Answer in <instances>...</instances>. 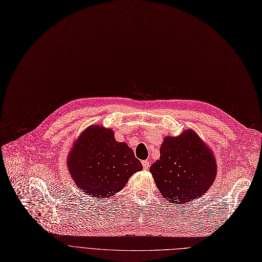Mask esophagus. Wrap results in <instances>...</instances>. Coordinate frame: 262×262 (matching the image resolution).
I'll return each mask as SVG.
<instances>
[{"label": "esophagus", "mask_w": 262, "mask_h": 262, "mask_svg": "<svg viewBox=\"0 0 262 262\" xmlns=\"http://www.w3.org/2000/svg\"><path fill=\"white\" fill-rule=\"evenodd\" d=\"M142 165H143V168H144V169H148L149 166H150L149 160H143V161H142Z\"/></svg>", "instance_id": "34e87169"}]
</instances>
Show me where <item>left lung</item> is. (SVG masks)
Masks as SVG:
<instances>
[{"instance_id": "left-lung-1", "label": "left lung", "mask_w": 262, "mask_h": 262, "mask_svg": "<svg viewBox=\"0 0 262 262\" xmlns=\"http://www.w3.org/2000/svg\"><path fill=\"white\" fill-rule=\"evenodd\" d=\"M155 184L170 203L185 204L203 196L216 177L212 151L192 130L166 137L160 157L150 166Z\"/></svg>"}]
</instances>
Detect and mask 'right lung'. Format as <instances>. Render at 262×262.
Masks as SVG:
<instances>
[{
    "instance_id": "obj_1",
    "label": "right lung",
    "mask_w": 262,
    "mask_h": 262,
    "mask_svg": "<svg viewBox=\"0 0 262 262\" xmlns=\"http://www.w3.org/2000/svg\"><path fill=\"white\" fill-rule=\"evenodd\" d=\"M76 185L94 198H109L120 191L128 178L143 168L134 151L117 142L112 129L87 128L75 143L68 161Z\"/></svg>"
}]
</instances>
